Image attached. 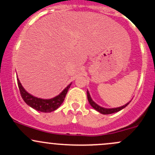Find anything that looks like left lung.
<instances>
[{
	"label": "left lung",
	"mask_w": 155,
	"mask_h": 155,
	"mask_svg": "<svg viewBox=\"0 0 155 155\" xmlns=\"http://www.w3.org/2000/svg\"><path fill=\"white\" fill-rule=\"evenodd\" d=\"M87 100H88V102H89V104H91V106L94 109H96L97 111H98V112H101V113L104 114V115H108V114H112V113H115V112H118V111H120V110H121L122 109H124V107H126L129 104V103H128V104H127L124 106H123V107H121L114 108V109H105V108L101 107L100 106H98L97 104H96L93 101H92L91 98V97H90V94H89L88 91H87Z\"/></svg>",
	"instance_id": "left-lung-1"
}]
</instances>
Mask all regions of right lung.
I'll list each match as a JSON object with an SVG mask.
<instances>
[{
	"label": "right lung",
	"instance_id": "right-lung-1",
	"mask_svg": "<svg viewBox=\"0 0 155 155\" xmlns=\"http://www.w3.org/2000/svg\"><path fill=\"white\" fill-rule=\"evenodd\" d=\"M17 81H18V86L19 88L20 94H21V97L24 100L25 102L30 107H32L33 109L43 112H51L60 107L64 101L67 93H68L69 88L71 85V84H70L60 94L58 95L55 97L49 100H43L35 97L30 94L25 90L24 87L20 83L19 80L17 79Z\"/></svg>",
	"mask_w": 155,
	"mask_h": 155
}]
</instances>
